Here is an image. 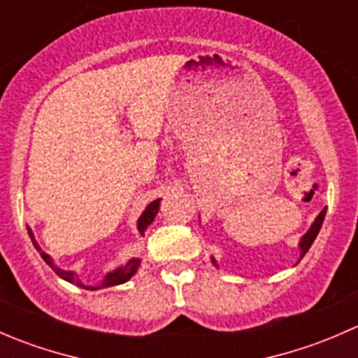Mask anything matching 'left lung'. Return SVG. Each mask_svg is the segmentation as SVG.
Returning a JSON list of instances; mask_svg holds the SVG:
<instances>
[{
	"label": "left lung",
	"instance_id": "1",
	"mask_svg": "<svg viewBox=\"0 0 358 358\" xmlns=\"http://www.w3.org/2000/svg\"><path fill=\"white\" fill-rule=\"evenodd\" d=\"M324 218H326V208H324L322 211L319 213V216H317L315 222L312 223V227H310V229H308V232H306L305 236H303L301 239H299V251H301V252H299V259H301L303 256L306 255V251H308V249L312 248V244H313V241H315L317 234H319L320 229H322ZM211 262L215 263V266H218V265H216V259L215 258H211Z\"/></svg>",
	"mask_w": 358,
	"mask_h": 358
}]
</instances>
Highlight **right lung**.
Returning a JSON list of instances; mask_svg holds the SVG:
<instances>
[{
  "instance_id": "obj_1",
  "label": "right lung",
  "mask_w": 358,
  "mask_h": 358,
  "mask_svg": "<svg viewBox=\"0 0 358 358\" xmlns=\"http://www.w3.org/2000/svg\"><path fill=\"white\" fill-rule=\"evenodd\" d=\"M159 204H161V199H156V201L150 202V204L145 208V211L142 213V216H140V218H138V225H136V227H138V232L142 234V236H145L147 227H149L150 223L154 222V218H156V215H157V211H159ZM27 232H29V237H31L32 244H34V248L38 249V252H39V255H41V258L46 262V265H48L50 268H52L53 272H55L57 275L60 277V279L67 280V282H71V284H76V286H79V287H85V289H90V291L103 289V287L119 286V284L128 282V280L131 279L133 275H135L136 270H138V266H140V262H142V259H140V258H131L128 263H126V265L117 266V268L112 270V272L107 273V275L103 277V280L99 284V286H85V284H83L81 280L78 279L76 272H69V270L59 268V266H57L55 263H53L52 256L46 255V252L43 251L41 248H39L38 241L34 239V234H32L31 227H27Z\"/></svg>"
}]
</instances>
